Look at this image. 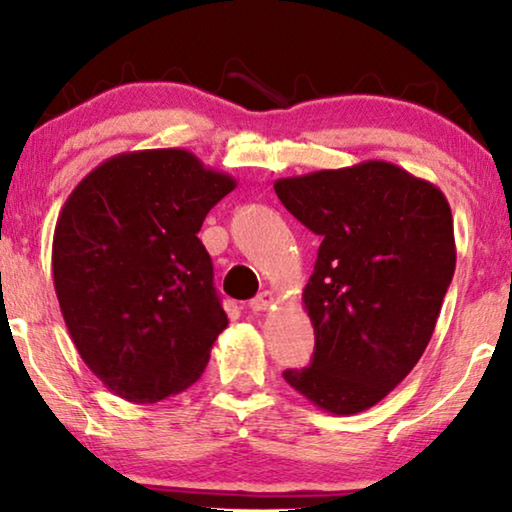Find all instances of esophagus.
<instances>
[{
  "label": "esophagus",
  "instance_id": "34e87169",
  "mask_svg": "<svg viewBox=\"0 0 512 512\" xmlns=\"http://www.w3.org/2000/svg\"><path fill=\"white\" fill-rule=\"evenodd\" d=\"M277 305V296L272 291H261L258 293V296L251 300L249 303V307L254 312H265V310H270V307H275Z\"/></svg>",
  "mask_w": 512,
  "mask_h": 512
}]
</instances>
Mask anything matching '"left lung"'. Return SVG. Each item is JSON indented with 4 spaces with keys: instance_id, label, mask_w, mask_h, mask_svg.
Segmentation results:
<instances>
[{
    "instance_id": "1",
    "label": "left lung",
    "mask_w": 512,
    "mask_h": 512,
    "mask_svg": "<svg viewBox=\"0 0 512 512\" xmlns=\"http://www.w3.org/2000/svg\"><path fill=\"white\" fill-rule=\"evenodd\" d=\"M275 193L321 237L303 291L314 356L284 380L319 410L356 415L429 345L457 265L452 209L436 184L387 160L277 179Z\"/></svg>"
}]
</instances>
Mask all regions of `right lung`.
<instances>
[{"label":"right lung","mask_w":512,"mask_h":512,"mask_svg":"<svg viewBox=\"0 0 512 512\" xmlns=\"http://www.w3.org/2000/svg\"><path fill=\"white\" fill-rule=\"evenodd\" d=\"M237 181L186 149L128 151L60 209L53 284L81 359L111 394L156 403L205 370L228 326L202 221Z\"/></svg>","instance_id":"1"}]
</instances>
